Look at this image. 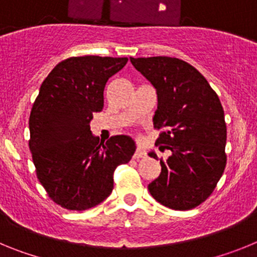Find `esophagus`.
Returning <instances> with one entry per match:
<instances>
[{
	"label": "esophagus",
	"mask_w": 257,
	"mask_h": 257,
	"mask_svg": "<svg viewBox=\"0 0 257 257\" xmlns=\"http://www.w3.org/2000/svg\"><path fill=\"white\" fill-rule=\"evenodd\" d=\"M144 156V152L140 151V149H136V152L134 153V158H135V160H140V158H143Z\"/></svg>",
	"instance_id": "34e87169"
}]
</instances>
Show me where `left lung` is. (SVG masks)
<instances>
[{
  "label": "left lung",
  "instance_id": "8db88e82",
  "mask_svg": "<svg viewBox=\"0 0 257 257\" xmlns=\"http://www.w3.org/2000/svg\"><path fill=\"white\" fill-rule=\"evenodd\" d=\"M158 95L156 145L171 156L148 185L152 197L172 210H190L216 188L226 166V123L217 94L187 61L169 56L130 58ZM149 156L157 158L152 152Z\"/></svg>",
  "mask_w": 257,
  "mask_h": 257
}]
</instances>
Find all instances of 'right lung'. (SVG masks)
I'll list each match as a JSON object with an SVG mask.
<instances>
[{"instance_id":"1","label":"right lung","mask_w":257,"mask_h":257,"mask_svg":"<svg viewBox=\"0 0 257 257\" xmlns=\"http://www.w3.org/2000/svg\"><path fill=\"white\" fill-rule=\"evenodd\" d=\"M127 58L73 56L50 72L29 117V149L47 196L63 208L83 211L113 190V174L135 153L126 135L105 144L91 135L92 114L104 106V87Z\"/></svg>"}]
</instances>
